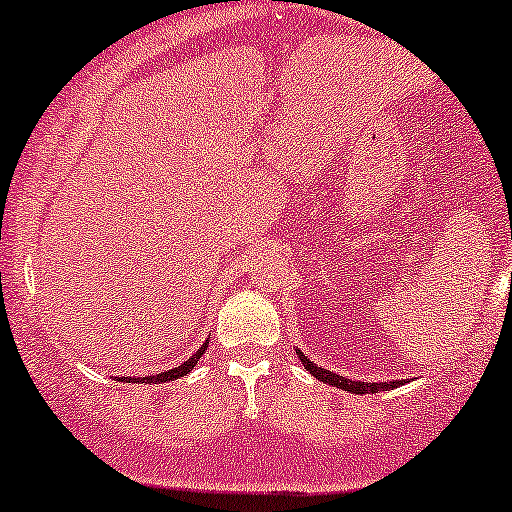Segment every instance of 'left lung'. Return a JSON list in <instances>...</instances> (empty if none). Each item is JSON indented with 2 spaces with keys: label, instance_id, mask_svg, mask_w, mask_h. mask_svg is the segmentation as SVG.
Segmentation results:
<instances>
[{
  "label": "left lung",
  "instance_id": "obj_1",
  "mask_svg": "<svg viewBox=\"0 0 512 512\" xmlns=\"http://www.w3.org/2000/svg\"><path fill=\"white\" fill-rule=\"evenodd\" d=\"M295 353H297V358L302 360L304 370H307L309 375H314L324 384H331V387H338V389H343V392H350V394H377V392H387V389H394V387H399V384H404V380H399V382L396 380L394 382H353V380H348V377H341V375H336V372L324 370V367H317L312 360L307 358V355L300 353V350H295Z\"/></svg>",
  "mask_w": 512,
  "mask_h": 512
}]
</instances>
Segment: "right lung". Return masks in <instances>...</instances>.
<instances>
[{"label":"right lung","mask_w":512,"mask_h":512,"mask_svg":"<svg viewBox=\"0 0 512 512\" xmlns=\"http://www.w3.org/2000/svg\"><path fill=\"white\" fill-rule=\"evenodd\" d=\"M208 350V343H203V348L198 350V353L191 355V358L186 360V363H181L179 367H174V370H166V372H159V375H147V377H118L120 382H145V384H162V382H171V380H179V377L188 375V372L193 370L195 365H198V360L203 358V353Z\"/></svg>","instance_id":"add662e5"}]
</instances>
